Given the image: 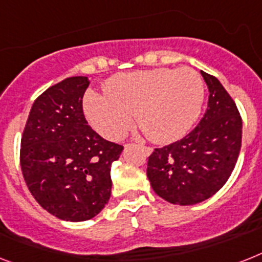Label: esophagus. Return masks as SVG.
Masks as SVG:
<instances>
[{"instance_id":"34e87169","label":"esophagus","mask_w":262,"mask_h":262,"mask_svg":"<svg viewBox=\"0 0 262 262\" xmlns=\"http://www.w3.org/2000/svg\"><path fill=\"white\" fill-rule=\"evenodd\" d=\"M142 150H144L146 156H149L150 153H152V148H149V146H142Z\"/></svg>"}]
</instances>
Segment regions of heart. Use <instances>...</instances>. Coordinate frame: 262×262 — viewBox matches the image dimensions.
<instances>
[{
  "mask_svg": "<svg viewBox=\"0 0 262 262\" xmlns=\"http://www.w3.org/2000/svg\"><path fill=\"white\" fill-rule=\"evenodd\" d=\"M106 95L90 91L84 114L107 140H118L137 122L153 141L172 142L190 132L201 116L205 84L191 69H152L113 76Z\"/></svg>",
  "mask_w": 262,
  "mask_h": 262,
  "instance_id": "obj_1",
  "label": "heart"
}]
</instances>
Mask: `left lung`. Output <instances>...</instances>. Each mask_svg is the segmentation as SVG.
Returning a JSON list of instances; mask_svg holds the SVG:
<instances>
[{
	"label": "left lung",
	"mask_w": 262,
	"mask_h": 262,
	"mask_svg": "<svg viewBox=\"0 0 262 262\" xmlns=\"http://www.w3.org/2000/svg\"><path fill=\"white\" fill-rule=\"evenodd\" d=\"M201 74L208 87L203 118L186 137L156 148L148 159L153 191L172 205H196L218 192L241 149L242 120L234 101L215 76Z\"/></svg>",
	"instance_id": "1"
}]
</instances>
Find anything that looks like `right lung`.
Returning <instances> with one entry per match:
<instances>
[{
    "instance_id": "right-lung-1",
    "label": "right lung",
    "mask_w": 262,
    "mask_h": 262,
    "mask_svg": "<svg viewBox=\"0 0 262 262\" xmlns=\"http://www.w3.org/2000/svg\"><path fill=\"white\" fill-rule=\"evenodd\" d=\"M87 76H72L35 101L21 138V171L37 203L59 220L94 218L109 202L112 164L124 146L89 126L82 109Z\"/></svg>"
}]
</instances>
